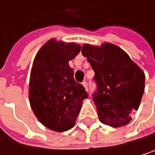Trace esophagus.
I'll return each instance as SVG.
<instances>
[{"label":"esophagus","instance_id":"obj_1","mask_svg":"<svg viewBox=\"0 0 155 155\" xmlns=\"http://www.w3.org/2000/svg\"><path fill=\"white\" fill-rule=\"evenodd\" d=\"M82 85L84 86V88L86 89V91H88V83H87V81H83L82 82Z\"/></svg>","mask_w":155,"mask_h":155}]
</instances>
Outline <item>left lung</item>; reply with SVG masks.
Instances as JSON below:
<instances>
[{
	"instance_id": "obj_1",
	"label": "left lung",
	"mask_w": 155,
	"mask_h": 155,
	"mask_svg": "<svg viewBox=\"0 0 155 155\" xmlns=\"http://www.w3.org/2000/svg\"><path fill=\"white\" fill-rule=\"evenodd\" d=\"M81 51L95 73L96 91L92 95L99 120L113 127L128 124L144 92V73L114 44L104 43L101 47L85 44Z\"/></svg>"
}]
</instances>
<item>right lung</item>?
Instances as JSON below:
<instances>
[{"instance_id":"add662e5","label":"right lung","mask_w":155,"mask_h":155,"mask_svg":"<svg viewBox=\"0 0 155 155\" xmlns=\"http://www.w3.org/2000/svg\"><path fill=\"white\" fill-rule=\"evenodd\" d=\"M76 43L51 40L34 59L29 81V103L42 125L54 131L74 127L82 101L88 93L74 78L68 62L80 51Z\"/></svg>"}]
</instances>
